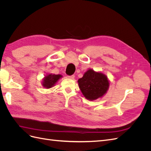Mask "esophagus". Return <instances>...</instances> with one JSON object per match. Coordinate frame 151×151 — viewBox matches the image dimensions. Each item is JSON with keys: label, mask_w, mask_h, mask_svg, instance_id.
<instances>
[{"label": "esophagus", "mask_w": 151, "mask_h": 151, "mask_svg": "<svg viewBox=\"0 0 151 151\" xmlns=\"http://www.w3.org/2000/svg\"><path fill=\"white\" fill-rule=\"evenodd\" d=\"M68 77L69 79H74V77H75V76H74V75H72V76H68Z\"/></svg>", "instance_id": "obj_1"}]
</instances>
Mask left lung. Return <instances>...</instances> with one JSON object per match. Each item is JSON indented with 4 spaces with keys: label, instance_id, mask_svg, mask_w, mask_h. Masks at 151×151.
Here are the masks:
<instances>
[{
    "label": "left lung",
    "instance_id": "8db88e82",
    "mask_svg": "<svg viewBox=\"0 0 151 151\" xmlns=\"http://www.w3.org/2000/svg\"><path fill=\"white\" fill-rule=\"evenodd\" d=\"M79 88L84 97L91 101L101 98L106 93L109 83L108 77L101 72L89 69L78 80Z\"/></svg>",
    "mask_w": 151,
    "mask_h": 151
}]
</instances>
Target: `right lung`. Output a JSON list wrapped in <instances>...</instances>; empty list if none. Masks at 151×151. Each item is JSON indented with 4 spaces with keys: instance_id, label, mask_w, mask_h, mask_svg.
I'll return each mask as SVG.
<instances>
[{
    "instance_id": "obj_1",
    "label": "right lung",
    "mask_w": 151,
    "mask_h": 151,
    "mask_svg": "<svg viewBox=\"0 0 151 151\" xmlns=\"http://www.w3.org/2000/svg\"><path fill=\"white\" fill-rule=\"evenodd\" d=\"M61 77H62V76L60 74L55 75L50 74L44 77L42 82V85L44 88L47 89L51 88L53 86H55V84H56L58 79H60Z\"/></svg>"
}]
</instances>
